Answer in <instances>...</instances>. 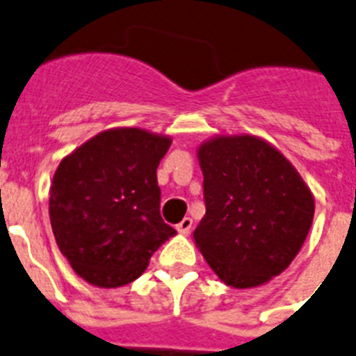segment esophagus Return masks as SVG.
I'll use <instances>...</instances> for the list:
<instances>
[{"label":"esophagus","instance_id":"1","mask_svg":"<svg viewBox=\"0 0 356 356\" xmlns=\"http://www.w3.org/2000/svg\"><path fill=\"white\" fill-rule=\"evenodd\" d=\"M191 228H193V219H191V217H184V219L176 225V229H178L181 235H187L188 232H191Z\"/></svg>","mask_w":356,"mask_h":356}]
</instances>
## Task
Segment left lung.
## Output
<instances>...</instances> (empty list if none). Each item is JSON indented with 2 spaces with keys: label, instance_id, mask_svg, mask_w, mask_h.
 I'll list each match as a JSON object with an SVG mask.
<instances>
[{
  "label": "left lung",
  "instance_id": "1",
  "mask_svg": "<svg viewBox=\"0 0 356 356\" xmlns=\"http://www.w3.org/2000/svg\"><path fill=\"white\" fill-rule=\"evenodd\" d=\"M207 212L194 242L221 282L251 289L291 266L312 226V191L296 168L254 135L201 143Z\"/></svg>",
  "mask_w": 356,
  "mask_h": 356
}]
</instances>
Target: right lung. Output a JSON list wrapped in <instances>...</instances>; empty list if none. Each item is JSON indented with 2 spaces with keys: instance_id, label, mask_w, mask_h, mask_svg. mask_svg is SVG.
<instances>
[{
  "instance_id": "right-lung-1",
  "label": "right lung",
  "mask_w": 356,
  "mask_h": 356,
  "mask_svg": "<svg viewBox=\"0 0 356 356\" xmlns=\"http://www.w3.org/2000/svg\"><path fill=\"white\" fill-rule=\"evenodd\" d=\"M171 137L110 128L64 156L49 188L58 250L80 278L102 289L130 284L172 226L160 217L156 168Z\"/></svg>"
}]
</instances>
